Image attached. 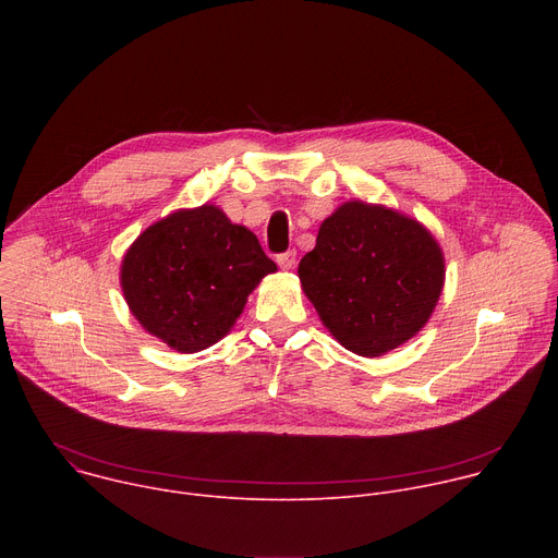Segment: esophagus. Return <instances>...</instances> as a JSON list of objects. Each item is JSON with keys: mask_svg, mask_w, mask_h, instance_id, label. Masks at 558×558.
<instances>
[{"mask_svg": "<svg viewBox=\"0 0 558 558\" xmlns=\"http://www.w3.org/2000/svg\"><path fill=\"white\" fill-rule=\"evenodd\" d=\"M278 265H280L284 271L295 269V265H298V254H295V250H291V252H287V254H280V256H278Z\"/></svg>", "mask_w": 558, "mask_h": 558, "instance_id": "esophagus-1", "label": "esophagus"}]
</instances>
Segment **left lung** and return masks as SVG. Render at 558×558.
<instances>
[{"label":"left lung","instance_id":"1","mask_svg":"<svg viewBox=\"0 0 558 558\" xmlns=\"http://www.w3.org/2000/svg\"><path fill=\"white\" fill-rule=\"evenodd\" d=\"M298 278L344 349L379 357L426 327L444 291L446 260L420 220L347 201L323 220Z\"/></svg>","mask_w":558,"mask_h":558}]
</instances>
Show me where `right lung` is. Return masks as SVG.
<instances>
[{
	"mask_svg": "<svg viewBox=\"0 0 558 558\" xmlns=\"http://www.w3.org/2000/svg\"><path fill=\"white\" fill-rule=\"evenodd\" d=\"M276 271L254 231L205 203L141 231L119 280L130 313L149 336L179 353H198L233 329L250 293Z\"/></svg>",
	"mask_w": 558,
	"mask_h": 558,
	"instance_id": "1",
	"label": "right lung"
}]
</instances>
